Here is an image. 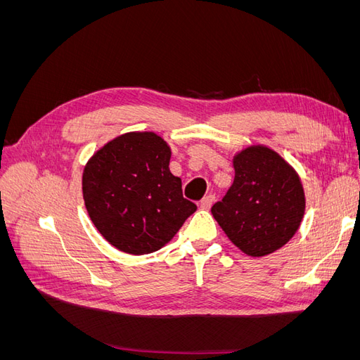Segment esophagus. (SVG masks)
I'll return each instance as SVG.
<instances>
[{
    "label": "esophagus",
    "instance_id": "obj_1",
    "mask_svg": "<svg viewBox=\"0 0 360 360\" xmlns=\"http://www.w3.org/2000/svg\"><path fill=\"white\" fill-rule=\"evenodd\" d=\"M213 202H214V195H207V197H204V198L201 200L200 205H201V209L209 210L210 207L213 205Z\"/></svg>",
    "mask_w": 360,
    "mask_h": 360
}]
</instances>
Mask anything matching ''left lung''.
I'll use <instances>...</instances> for the list:
<instances>
[{
  "instance_id": "8db88e82",
  "label": "left lung",
  "mask_w": 360,
  "mask_h": 360,
  "mask_svg": "<svg viewBox=\"0 0 360 360\" xmlns=\"http://www.w3.org/2000/svg\"><path fill=\"white\" fill-rule=\"evenodd\" d=\"M234 181L212 214L228 238L250 257H264L290 242L304 214L299 174L276 151L250 146L233 159Z\"/></svg>"
}]
</instances>
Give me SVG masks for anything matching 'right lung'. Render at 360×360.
Here are the masks:
<instances>
[{"mask_svg":"<svg viewBox=\"0 0 360 360\" xmlns=\"http://www.w3.org/2000/svg\"><path fill=\"white\" fill-rule=\"evenodd\" d=\"M171 148L155 132L114 138L86 162L82 193L99 233L126 254L165 246L197 210L169 171Z\"/></svg>","mask_w":360,"mask_h":360,"instance_id":"add662e5","label":"right lung"}]
</instances>
